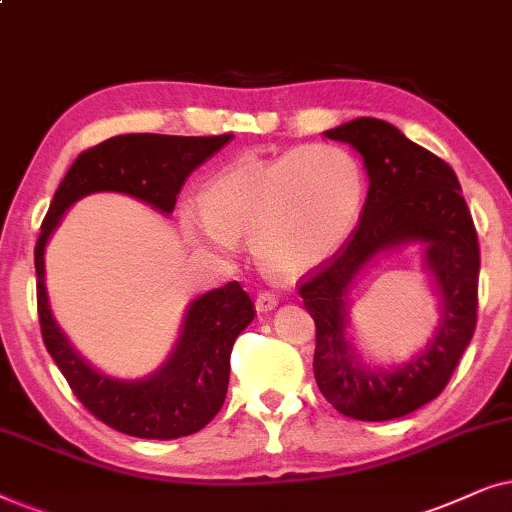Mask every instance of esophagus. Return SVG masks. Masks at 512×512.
I'll list each match as a JSON object with an SVG mask.
<instances>
[{"label": "esophagus", "mask_w": 512, "mask_h": 512, "mask_svg": "<svg viewBox=\"0 0 512 512\" xmlns=\"http://www.w3.org/2000/svg\"><path fill=\"white\" fill-rule=\"evenodd\" d=\"M276 306H278V297L271 295V292H260V295H257V299H255V309L260 313L274 311Z\"/></svg>", "instance_id": "1"}]
</instances>
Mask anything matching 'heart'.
<instances>
[{
	"mask_svg": "<svg viewBox=\"0 0 512 512\" xmlns=\"http://www.w3.org/2000/svg\"><path fill=\"white\" fill-rule=\"evenodd\" d=\"M365 199V177L349 149L320 142L271 159L243 154L201 187L203 217L180 215L187 238L231 257L250 238L264 274L299 278L346 243Z\"/></svg>",
	"mask_w": 512,
	"mask_h": 512,
	"instance_id": "obj_1",
	"label": "heart"
}]
</instances>
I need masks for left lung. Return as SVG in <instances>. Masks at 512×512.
<instances>
[{"instance_id": "8db88e82", "label": "left lung", "mask_w": 512, "mask_h": 512, "mask_svg": "<svg viewBox=\"0 0 512 512\" xmlns=\"http://www.w3.org/2000/svg\"><path fill=\"white\" fill-rule=\"evenodd\" d=\"M325 138L363 156L370 189L353 234L332 260L299 285L316 320L313 374L344 417L391 421L438 398L478 323L480 245L456 173L445 161L381 119L360 117ZM422 245L441 295V323L421 352L400 366H370L348 335V290L379 256Z\"/></svg>"}]
</instances>
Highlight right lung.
I'll return each instance as SVG.
<instances>
[{
    "mask_svg": "<svg viewBox=\"0 0 512 512\" xmlns=\"http://www.w3.org/2000/svg\"><path fill=\"white\" fill-rule=\"evenodd\" d=\"M231 140L128 133L77 156L53 196L34 248L37 306L46 351L84 407L114 431L147 440H175L201 431L220 412L229 386L236 337L255 318V306L236 281L189 302L173 351L147 377L119 379L88 363L53 318L46 292L44 252L67 208L98 192L133 196L170 215L187 175Z\"/></svg>",
    "mask_w": 512,
    "mask_h": 512,
    "instance_id": "obj_1",
    "label": "right lung"
}]
</instances>
